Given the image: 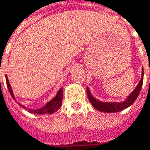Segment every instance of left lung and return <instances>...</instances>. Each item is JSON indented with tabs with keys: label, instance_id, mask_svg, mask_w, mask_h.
Listing matches in <instances>:
<instances>
[{
	"label": "left lung",
	"instance_id": "8db88e82",
	"mask_svg": "<svg viewBox=\"0 0 150 150\" xmlns=\"http://www.w3.org/2000/svg\"><path fill=\"white\" fill-rule=\"evenodd\" d=\"M144 69H142V76L139 83L138 84L135 90L132 92L129 96H128L127 100L124 102L120 103H110V102H101V101L96 100L91 96V91L87 88V96L89 98V100L92 104V105L96 108V110L101 112H106V113H115V112H119L130 106L135 101L137 97L139 96V94L140 92L141 87L143 85V80H144Z\"/></svg>",
	"mask_w": 150,
	"mask_h": 150
}]
</instances>
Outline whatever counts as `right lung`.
<instances>
[{
  "label": "right lung",
  "instance_id": "right-lung-1",
  "mask_svg": "<svg viewBox=\"0 0 150 150\" xmlns=\"http://www.w3.org/2000/svg\"><path fill=\"white\" fill-rule=\"evenodd\" d=\"M6 85H7V88L9 90V92L11 94V96H12V98L15 99V96L13 95V92H12V90H11V87L10 85V83H9V80H8L7 77L6 76ZM62 100H63V90L60 89L56 96L54 97V99H52L51 100L49 101L45 107L40 109V110H29V112L30 113H33V114H35V115H45V114H48V115H51L54 113L55 111L59 109L61 104H62ZM19 105L21 106L24 107V105H21V104L18 103Z\"/></svg>",
  "mask_w": 150,
  "mask_h": 150
}]
</instances>
